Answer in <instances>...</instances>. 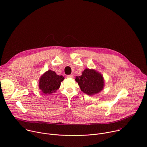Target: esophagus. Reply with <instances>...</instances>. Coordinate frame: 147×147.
<instances>
[{"mask_svg":"<svg viewBox=\"0 0 147 147\" xmlns=\"http://www.w3.org/2000/svg\"><path fill=\"white\" fill-rule=\"evenodd\" d=\"M66 77L68 78H73V75H67L66 76Z\"/></svg>","mask_w":147,"mask_h":147,"instance_id":"esophagus-1","label":"esophagus"}]
</instances>
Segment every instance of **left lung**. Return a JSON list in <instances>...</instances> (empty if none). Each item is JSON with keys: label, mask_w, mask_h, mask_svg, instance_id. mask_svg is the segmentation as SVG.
I'll return each instance as SVG.
<instances>
[{"label": "left lung", "mask_w": 147, "mask_h": 147, "mask_svg": "<svg viewBox=\"0 0 147 147\" xmlns=\"http://www.w3.org/2000/svg\"><path fill=\"white\" fill-rule=\"evenodd\" d=\"M75 80L81 91L89 96L99 93L105 86L103 75L93 69H85L82 71V75L77 76Z\"/></svg>", "instance_id": "left-lung-1"}]
</instances>
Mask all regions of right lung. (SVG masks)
Listing matches in <instances>:
<instances>
[{
	"mask_svg": "<svg viewBox=\"0 0 147 147\" xmlns=\"http://www.w3.org/2000/svg\"><path fill=\"white\" fill-rule=\"evenodd\" d=\"M64 79L62 76L57 75L55 71L48 70L39 79V89L43 94L53 93L59 88L61 82Z\"/></svg>",
	"mask_w": 147,
	"mask_h": 147,
	"instance_id": "right-lung-1",
	"label": "right lung"
}]
</instances>
